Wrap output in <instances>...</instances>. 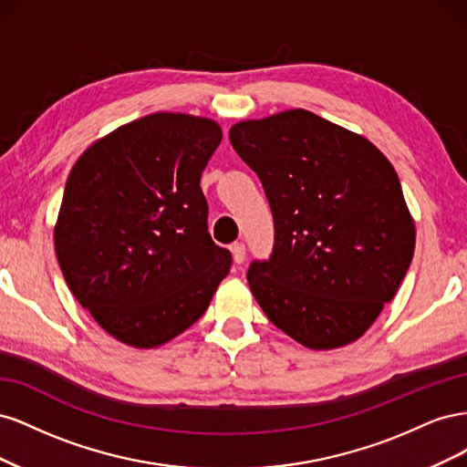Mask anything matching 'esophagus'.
<instances>
[{
  "label": "esophagus",
  "mask_w": 467,
  "mask_h": 467,
  "mask_svg": "<svg viewBox=\"0 0 467 467\" xmlns=\"http://www.w3.org/2000/svg\"><path fill=\"white\" fill-rule=\"evenodd\" d=\"M230 251H232V255H234V263L235 265H242L244 261H245V245L244 244H232V247H230Z\"/></svg>",
  "instance_id": "34e87169"
}]
</instances>
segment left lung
<instances>
[{
	"label": "left lung",
	"mask_w": 467,
	"mask_h": 467,
	"mask_svg": "<svg viewBox=\"0 0 467 467\" xmlns=\"http://www.w3.org/2000/svg\"><path fill=\"white\" fill-rule=\"evenodd\" d=\"M275 220L249 288L280 331L314 350L357 341L393 300L415 251V222L393 165L364 136L304 109L232 126Z\"/></svg>",
	"instance_id": "8db88e82"
}]
</instances>
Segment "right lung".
Here are the masks:
<instances>
[{
	"label": "right lung",
	"mask_w": 467,
	"mask_h": 467,
	"mask_svg": "<svg viewBox=\"0 0 467 467\" xmlns=\"http://www.w3.org/2000/svg\"><path fill=\"white\" fill-rule=\"evenodd\" d=\"M220 124L153 112L72 167L54 247L76 300L117 341L153 348L199 319L232 266L212 242L201 175Z\"/></svg>",
	"instance_id": "add662e5"
}]
</instances>
